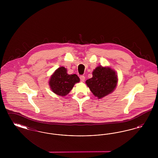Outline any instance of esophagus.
I'll return each mask as SVG.
<instances>
[{
  "mask_svg": "<svg viewBox=\"0 0 158 158\" xmlns=\"http://www.w3.org/2000/svg\"><path fill=\"white\" fill-rule=\"evenodd\" d=\"M80 79H81V82H83L85 81V77L84 76H80Z\"/></svg>",
  "mask_w": 158,
  "mask_h": 158,
  "instance_id": "esophagus-1",
  "label": "esophagus"
}]
</instances>
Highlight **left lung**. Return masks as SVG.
<instances>
[{"mask_svg": "<svg viewBox=\"0 0 158 158\" xmlns=\"http://www.w3.org/2000/svg\"><path fill=\"white\" fill-rule=\"evenodd\" d=\"M118 82L117 75L111 68L99 66L92 72V77L86 83L93 94L98 99L112 93Z\"/></svg>", "mask_w": 158, "mask_h": 158, "instance_id": "left-lung-1", "label": "left lung"}]
</instances>
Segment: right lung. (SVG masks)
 I'll use <instances>...</instances> for the list:
<instances>
[{
	"label": "right lung",
	"instance_id": "add662e5",
	"mask_svg": "<svg viewBox=\"0 0 158 158\" xmlns=\"http://www.w3.org/2000/svg\"><path fill=\"white\" fill-rule=\"evenodd\" d=\"M79 77L76 74L69 75L66 68L60 67L51 76L49 85L54 94L64 97L72 89L76 83L79 82Z\"/></svg>",
	"mask_w": 158,
	"mask_h": 158
}]
</instances>
